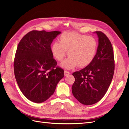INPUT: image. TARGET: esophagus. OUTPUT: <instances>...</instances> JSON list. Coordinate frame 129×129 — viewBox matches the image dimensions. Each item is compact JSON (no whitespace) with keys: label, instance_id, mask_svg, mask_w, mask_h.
Segmentation results:
<instances>
[{"label":"esophagus","instance_id":"obj_1","mask_svg":"<svg viewBox=\"0 0 129 129\" xmlns=\"http://www.w3.org/2000/svg\"><path fill=\"white\" fill-rule=\"evenodd\" d=\"M71 73H70L69 72H68L67 71H64V76H67V75H69Z\"/></svg>","mask_w":129,"mask_h":129}]
</instances>
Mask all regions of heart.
<instances>
[{"instance_id": "heart-1", "label": "heart", "mask_w": 129, "mask_h": 129, "mask_svg": "<svg viewBox=\"0 0 129 129\" xmlns=\"http://www.w3.org/2000/svg\"><path fill=\"white\" fill-rule=\"evenodd\" d=\"M97 44L96 39L75 32L62 33L59 42H55L52 46L53 55L58 61H62L66 55L69 56L61 63L66 69H72L78 65L84 67L89 65L94 58L97 52Z\"/></svg>"}]
</instances>
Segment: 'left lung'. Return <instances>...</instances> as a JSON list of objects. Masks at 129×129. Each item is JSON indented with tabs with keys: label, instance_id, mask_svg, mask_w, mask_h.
Returning a JSON list of instances; mask_svg holds the SVG:
<instances>
[{
	"label": "left lung",
	"instance_id": "obj_1",
	"mask_svg": "<svg viewBox=\"0 0 129 129\" xmlns=\"http://www.w3.org/2000/svg\"><path fill=\"white\" fill-rule=\"evenodd\" d=\"M99 46L92 61L81 71L74 72L72 89L81 103L91 105L98 102L107 92L114 76L115 59L111 43L106 35L96 31Z\"/></svg>",
	"mask_w": 129,
	"mask_h": 129
}]
</instances>
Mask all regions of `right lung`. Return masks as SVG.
I'll return each instance as SVG.
<instances>
[{
  "instance_id": "obj_1",
  "label": "right lung",
  "mask_w": 129,
  "mask_h": 129,
  "mask_svg": "<svg viewBox=\"0 0 129 129\" xmlns=\"http://www.w3.org/2000/svg\"><path fill=\"white\" fill-rule=\"evenodd\" d=\"M60 31L33 30L19 42L14 60L15 79L26 98L35 103L48 100L64 77L50 48Z\"/></svg>"
}]
</instances>
